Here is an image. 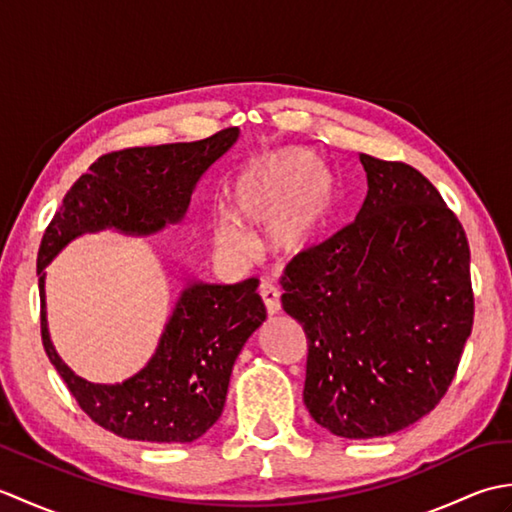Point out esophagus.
Wrapping results in <instances>:
<instances>
[{
    "label": "esophagus",
    "instance_id": "esophagus-1",
    "mask_svg": "<svg viewBox=\"0 0 512 512\" xmlns=\"http://www.w3.org/2000/svg\"><path fill=\"white\" fill-rule=\"evenodd\" d=\"M259 297H262L264 306H266V312L270 314V317H275V314L281 312V295L279 290L270 284V281H264L262 286H259Z\"/></svg>",
    "mask_w": 512,
    "mask_h": 512
}]
</instances>
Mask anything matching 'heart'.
Masks as SVG:
<instances>
[{
  "label": "heart",
  "instance_id": "b5f03b06",
  "mask_svg": "<svg viewBox=\"0 0 512 512\" xmlns=\"http://www.w3.org/2000/svg\"><path fill=\"white\" fill-rule=\"evenodd\" d=\"M230 213L211 220L213 248L226 259L246 255V226H266L275 255L297 257L321 237L334 209V180L308 149L279 147L246 160L228 182Z\"/></svg>",
  "mask_w": 512,
  "mask_h": 512
}]
</instances>
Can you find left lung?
<instances>
[{
	"mask_svg": "<svg viewBox=\"0 0 512 512\" xmlns=\"http://www.w3.org/2000/svg\"><path fill=\"white\" fill-rule=\"evenodd\" d=\"M354 222L286 266L284 310L308 336L303 402L347 440L396 433L438 405L473 328L471 250L438 189L358 154Z\"/></svg>",
	"mask_w": 512,
	"mask_h": 512,
	"instance_id": "1",
	"label": "left lung"
}]
</instances>
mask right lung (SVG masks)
I'll return each mask as SVG.
<instances>
[{"instance_id":"1","label":"right lung","mask_w":512,"mask_h":512,"mask_svg":"<svg viewBox=\"0 0 512 512\" xmlns=\"http://www.w3.org/2000/svg\"><path fill=\"white\" fill-rule=\"evenodd\" d=\"M239 127L195 143L134 147L101 156L65 193L37 257L41 339L50 363L88 416L116 436L184 444L202 438L222 416L233 365L266 308L257 279L206 284L178 266V299L154 354L123 383H90L54 350L46 308V266L85 233L156 235L180 224L200 178L231 149Z\"/></svg>"}]
</instances>
